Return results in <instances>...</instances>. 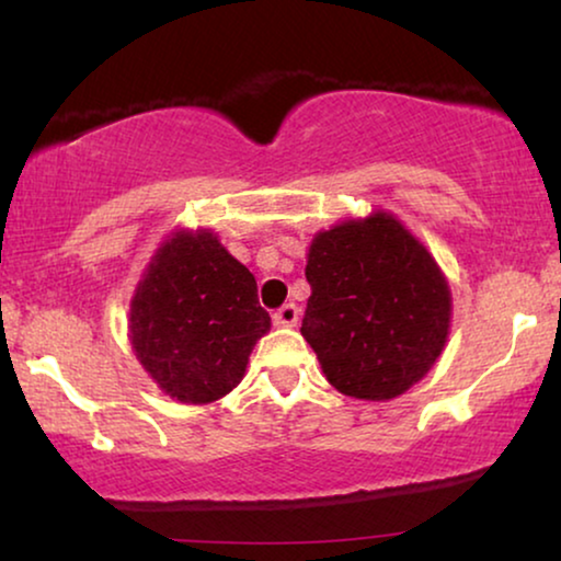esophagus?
Here are the masks:
<instances>
[{
  "label": "esophagus",
  "mask_w": 561,
  "mask_h": 561,
  "mask_svg": "<svg viewBox=\"0 0 561 561\" xmlns=\"http://www.w3.org/2000/svg\"><path fill=\"white\" fill-rule=\"evenodd\" d=\"M273 324L275 327H296L298 324V306L296 304L280 306V309L273 313Z\"/></svg>",
  "instance_id": "esophagus-1"
}]
</instances>
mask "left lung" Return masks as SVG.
I'll return each mask as SVG.
<instances>
[{"instance_id":"left-lung-1","label":"left lung","mask_w":561,"mask_h":561,"mask_svg":"<svg viewBox=\"0 0 561 561\" xmlns=\"http://www.w3.org/2000/svg\"><path fill=\"white\" fill-rule=\"evenodd\" d=\"M306 280L301 334L340 393L390 401L439 359L451 321L449 283L390 211L313 234Z\"/></svg>"}]
</instances>
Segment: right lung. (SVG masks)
Wrapping results in <instances>:
<instances>
[{
    "label": "right lung",
    "mask_w": 561,
    "mask_h": 561,
    "mask_svg": "<svg viewBox=\"0 0 561 561\" xmlns=\"http://www.w3.org/2000/svg\"><path fill=\"white\" fill-rule=\"evenodd\" d=\"M127 329L152 382L173 401L204 405L240 386L271 317L255 275L211 229H175L137 283Z\"/></svg>",
    "instance_id": "1"
}]
</instances>
